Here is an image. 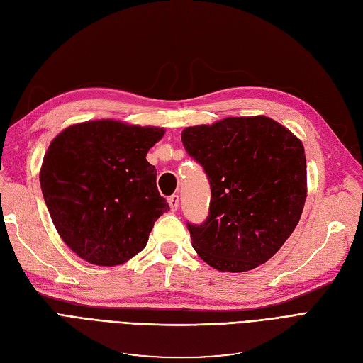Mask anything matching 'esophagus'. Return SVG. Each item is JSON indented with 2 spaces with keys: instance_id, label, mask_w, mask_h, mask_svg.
Segmentation results:
<instances>
[{
  "instance_id": "esophagus-1",
  "label": "esophagus",
  "mask_w": 363,
  "mask_h": 363,
  "mask_svg": "<svg viewBox=\"0 0 363 363\" xmlns=\"http://www.w3.org/2000/svg\"><path fill=\"white\" fill-rule=\"evenodd\" d=\"M168 203H169V207L171 211L175 212L179 208V204H180V200H179V195H171L168 199Z\"/></svg>"
}]
</instances>
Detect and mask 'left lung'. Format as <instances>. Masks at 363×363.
I'll use <instances>...</instances> for the list:
<instances>
[{"instance_id":"8db88e82","label":"left lung","mask_w":363,"mask_h":363,"mask_svg":"<svg viewBox=\"0 0 363 363\" xmlns=\"http://www.w3.org/2000/svg\"><path fill=\"white\" fill-rule=\"evenodd\" d=\"M211 183L208 216L188 223L192 247L218 271L269 260L298 224L307 195L301 140L268 116H239L182 131Z\"/></svg>"}]
</instances>
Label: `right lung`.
Instances as JSON below:
<instances>
[{
	"instance_id": "1",
	"label": "right lung",
	"mask_w": 363,
	"mask_h": 363,
	"mask_svg": "<svg viewBox=\"0 0 363 363\" xmlns=\"http://www.w3.org/2000/svg\"><path fill=\"white\" fill-rule=\"evenodd\" d=\"M163 135L160 127L96 119L51 140L40 188L54 227L77 256L115 267L145 248L156 219L169 211L147 160Z\"/></svg>"
}]
</instances>
